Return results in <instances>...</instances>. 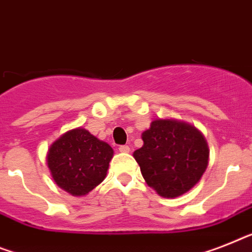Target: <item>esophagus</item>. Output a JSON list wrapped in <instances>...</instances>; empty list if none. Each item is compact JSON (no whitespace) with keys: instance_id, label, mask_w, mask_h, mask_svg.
Listing matches in <instances>:
<instances>
[{"instance_id":"esophagus-1","label":"esophagus","mask_w":252,"mask_h":252,"mask_svg":"<svg viewBox=\"0 0 252 252\" xmlns=\"http://www.w3.org/2000/svg\"><path fill=\"white\" fill-rule=\"evenodd\" d=\"M120 152H122V153H128L130 152V147L128 145H120Z\"/></svg>"}]
</instances>
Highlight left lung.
<instances>
[{
  "mask_svg": "<svg viewBox=\"0 0 252 252\" xmlns=\"http://www.w3.org/2000/svg\"><path fill=\"white\" fill-rule=\"evenodd\" d=\"M141 136L144 145L134 157L147 184L159 196H182L199 182L209 163V147L196 127L156 120Z\"/></svg>",
  "mask_w": 252,
  "mask_h": 252,
  "instance_id": "1",
  "label": "left lung"
}]
</instances>
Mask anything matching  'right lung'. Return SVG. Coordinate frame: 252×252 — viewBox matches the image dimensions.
I'll use <instances>...</instances> for the list:
<instances>
[{"instance_id": "right-lung-1", "label": "right lung", "mask_w": 252, "mask_h": 252, "mask_svg": "<svg viewBox=\"0 0 252 252\" xmlns=\"http://www.w3.org/2000/svg\"><path fill=\"white\" fill-rule=\"evenodd\" d=\"M112 157L111 145L85 128H74L50 147L47 166L60 188L72 196H85L103 182Z\"/></svg>"}]
</instances>
